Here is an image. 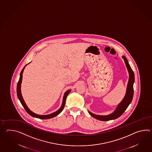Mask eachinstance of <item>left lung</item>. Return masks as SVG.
I'll return each instance as SVG.
<instances>
[{"label": "left lung", "mask_w": 152, "mask_h": 152, "mask_svg": "<svg viewBox=\"0 0 152 152\" xmlns=\"http://www.w3.org/2000/svg\"><path fill=\"white\" fill-rule=\"evenodd\" d=\"M123 59L125 62V65L127 68L129 74L128 83L126 88V91L124 98L123 100L118 104V106L115 108V111L110 115H95L91 112L88 111L89 115L101 121H108L110 120H113L119 117L124 112L126 108H128L129 105L132 102L133 95H134V88L133 85L135 81V76L134 71H132V68L129 64L128 61L125 56H122Z\"/></svg>", "instance_id": "obj_1"}]
</instances>
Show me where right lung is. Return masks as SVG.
Returning a JSON list of instances; mask_svg holds the SVG:
<instances>
[{
    "instance_id": "1",
    "label": "right lung",
    "mask_w": 152,
    "mask_h": 152,
    "mask_svg": "<svg viewBox=\"0 0 152 152\" xmlns=\"http://www.w3.org/2000/svg\"><path fill=\"white\" fill-rule=\"evenodd\" d=\"M29 63H28V64H29ZM26 65H27V64ZM26 66L23 68V69L22 70V71L20 72V79H19V81L18 82L17 86V96H18V99L20 100L21 104L23 106L25 110L26 111L27 113H28L29 115H31V116L33 117L39 118V119H47L53 118V117H54L57 116V115H59V114L61 113V112L63 111V110L64 109L66 99V97H67L68 94H69L70 93V92L71 91V90H68V91H67L65 93L64 96H63V102H62L61 106L60 108H59L58 111H57L53 113H51V114H50V115H39L35 113L34 112H33L31 111V110L29 109V108L28 107V106H27V105H26V104L25 103V102L24 101L23 99V97H22V94H21L20 87H21V83H22V74H23L24 69V68L26 67Z\"/></svg>"
}]
</instances>
